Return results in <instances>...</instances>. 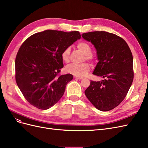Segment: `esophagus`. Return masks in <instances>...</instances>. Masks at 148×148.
Returning a JSON list of instances; mask_svg holds the SVG:
<instances>
[{"instance_id": "34e87169", "label": "esophagus", "mask_w": 148, "mask_h": 148, "mask_svg": "<svg viewBox=\"0 0 148 148\" xmlns=\"http://www.w3.org/2000/svg\"><path fill=\"white\" fill-rule=\"evenodd\" d=\"M75 79H82L83 78L82 77H75Z\"/></svg>"}]
</instances>
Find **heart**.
<instances>
[{
	"label": "heart",
	"mask_w": 148,
	"mask_h": 148,
	"mask_svg": "<svg viewBox=\"0 0 148 148\" xmlns=\"http://www.w3.org/2000/svg\"><path fill=\"white\" fill-rule=\"evenodd\" d=\"M77 47L85 55V57L88 60L92 59V49L89 44L86 42H79L77 44ZM70 53V47H67L65 48L61 53V58L64 62H67L69 60V56ZM90 70V66L87 63L81 64H70L66 65L65 71L67 73L73 75L76 77H84L86 75Z\"/></svg>",
	"instance_id": "1"
}]
</instances>
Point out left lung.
Instances as JSON below:
<instances>
[{"instance_id": "left-lung-1", "label": "left lung", "mask_w": 148, "mask_h": 148, "mask_svg": "<svg viewBox=\"0 0 148 148\" xmlns=\"http://www.w3.org/2000/svg\"><path fill=\"white\" fill-rule=\"evenodd\" d=\"M96 49L97 64L92 74L104 79L91 81L85 95L96 109L109 111L126 97L133 80V59L125 40L106 31L82 34Z\"/></svg>"}]
</instances>
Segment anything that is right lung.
<instances>
[{
	"instance_id": "add662e5",
	"label": "right lung",
	"mask_w": 148,
	"mask_h": 148,
	"mask_svg": "<svg viewBox=\"0 0 148 148\" xmlns=\"http://www.w3.org/2000/svg\"><path fill=\"white\" fill-rule=\"evenodd\" d=\"M80 38L77 31L49 29L31 36L21 46L15 59V79L31 105L46 110L64 95L73 75H58L64 67L61 53Z\"/></svg>"
}]
</instances>
